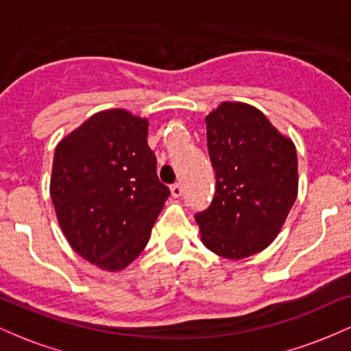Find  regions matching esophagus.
Instances as JSON below:
<instances>
[{
	"instance_id": "34e87169",
	"label": "esophagus",
	"mask_w": 351,
	"mask_h": 351,
	"mask_svg": "<svg viewBox=\"0 0 351 351\" xmlns=\"http://www.w3.org/2000/svg\"><path fill=\"white\" fill-rule=\"evenodd\" d=\"M170 191H171V196H173V198H180V196L183 195V188H181V184H180V183L173 184V186L170 188Z\"/></svg>"
}]
</instances>
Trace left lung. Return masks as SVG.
Listing matches in <instances>:
<instances>
[{"label":"left lung","instance_id":"obj_1","mask_svg":"<svg viewBox=\"0 0 351 351\" xmlns=\"http://www.w3.org/2000/svg\"><path fill=\"white\" fill-rule=\"evenodd\" d=\"M204 120L216 191L195 216L201 241L217 256L244 259L276 239L295 203V145L249 104L223 102Z\"/></svg>","mask_w":351,"mask_h":351}]
</instances>
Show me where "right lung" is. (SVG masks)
Masks as SVG:
<instances>
[{"label": "right lung", "mask_w": 351, "mask_h": 351, "mask_svg": "<svg viewBox=\"0 0 351 351\" xmlns=\"http://www.w3.org/2000/svg\"><path fill=\"white\" fill-rule=\"evenodd\" d=\"M147 135V119L110 108L56 147L51 198L59 226L71 247L104 271L138 257L170 196Z\"/></svg>", "instance_id": "1"}]
</instances>
